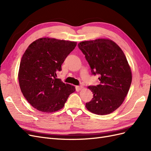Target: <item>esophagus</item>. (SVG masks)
<instances>
[{
  "label": "esophagus",
  "mask_w": 151,
  "mask_h": 151,
  "mask_svg": "<svg viewBox=\"0 0 151 151\" xmlns=\"http://www.w3.org/2000/svg\"><path fill=\"white\" fill-rule=\"evenodd\" d=\"M76 88H77V89L81 90V89H83V86H77Z\"/></svg>",
  "instance_id": "1"
}]
</instances>
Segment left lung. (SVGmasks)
Returning a JSON list of instances; mask_svg holds the SVG:
<instances>
[{
  "label": "left lung",
  "instance_id": "1",
  "mask_svg": "<svg viewBox=\"0 0 151 151\" xmlns=\"http://www.w3.org/2000/svg\"><path fill=\"white\" fill-rule=\"evenodd\" d=\"M78 47L85 55L92 74L99 76V84L88 87L93 98L86 103V108L100 115L113 112L124 101L132 83V72L124 53L108 39L82 42Z\"/></svg>",
  "mask_w": 151,
  "mask_h": 151
}]
</instances>
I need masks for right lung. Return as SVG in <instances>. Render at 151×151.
Masks as SVG:
<instances>
[{
  "label": "right lung",
  "mask_w": 151,
  "mask_h": 151,
  "mask_svg": "<svg viewBox=\"0 0 151 151\" xmlns=\"http://www.w3.org/2000/svg\"><path fill=\"white\" fill-rule=\"evenodd\" d=\"M77 43L42 38L30 44L22 57L18 79L21 92L32 106L52 113L64 106L75 87L56 78L57 72Z\"/></svg>",
  "instance_id": "right-lung-1"
}]
</instances>
